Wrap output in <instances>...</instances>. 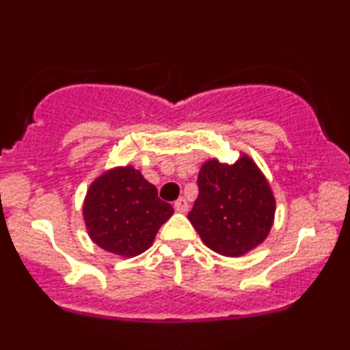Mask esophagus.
Here are the masks:
<instances>
[{
  "mask_svg": "<svg viewBox=\"0 0 350 350\" xmlns=\"http://www.w3.org/2000/svg\"><path fill=\"white\" fill-rule=\"evenodd\" d=\"M174 208H176V212H179V213H186L187 210H189V204H187V200L186 199H183V197H180V199H178L174 202Z\"/></svg>",
  "mask_w": 350,
  "mask_h": 350,
  "instance_id": "obj_1",
  "label": "esophagus"
}]
</instances>
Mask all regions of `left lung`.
I'll list each match as a JSON object with an SVG mask.
<instances>
[{"label": "left lung", "mask_w": 350, "mask_h": 350, "mask_svg": "<svg viewBox=\"0 0 350 350\" xmlns=\"http://www.w3.org/2000/svg\"><path fill=\"white\" fill-rule=\"evenodd\" d=\"M199 197L187 218L212 251L244 256L267 238L275 197L258 164L241 153L237 163L208 159L202 164Z\"/></svg>", "instance_id": "obj_1"}]
</instances>
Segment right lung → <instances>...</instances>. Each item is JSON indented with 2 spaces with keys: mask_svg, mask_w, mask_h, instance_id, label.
Masks as SVG:
<instances>
[{
  "mask_svg": "<svg viewBox=\"0 0 350 350\" xmlns=\"http://www.w3.org/2000/svg\"><path fill=\"white\" fill-rule=\"evenodd\" d=\"M174 208L133 166L104 171L88 189L83 218L90 238L112 254L133 258L153 244Z\"/></svg>",
  "mask_w": 350,
  "mask_h": 350,
  "instance_id": "add662e5",
  "label": "right lung"
}]
</instances>
